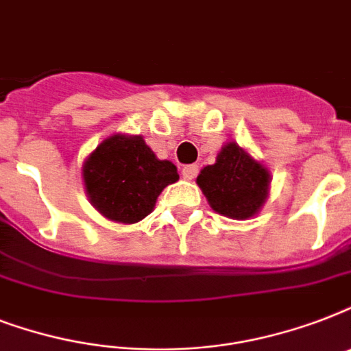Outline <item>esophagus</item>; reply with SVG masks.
Segmentation results:
<instances>
[{
	"instance_id": "1",
	"label": "esophagus",
	"mask_w": 351,
	"mask_h": 351,
	"mask_svg": "<svg viewBox=\"0 0 351 351\" xmlns=\"http://www.w3.org/2000/svg\"><path fill=\"white\" fill-rule=\"evenodd\" d=\"M198 173V165H186L184 169H182V176H184V180H193Z\"/></svg>"
}]
</instances>
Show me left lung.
Segmentation results:
<instances>
[{
    "label": "left lung",
    "mask_w": 351,
    "mask_h": 351,
    "mask_svg": "<svg viewBox=\"0 0 351 351\" xmlns=\"http://www.w3.org/2000/svg\"><path fill=\"white\" fill-rule=\"evenodd\" d=\"M198 187L215 213L233 220L255 217L266 204L271 173L261 160L230 140L222 145L215 164L197 176Z\"/></svg>",
    "instance_id": "left-lung-1"
}]
</instances>
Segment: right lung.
<instances>
[{
  "label": "right lung",
  "instance_id": "1",
  "mask_svg": "<svg viewBox=\"0 0 351 351\" xmlns=\"http://www.w3.org/2000/svg\"><path fill=\"white\" fill-rule=\"evenodd\" d=\"M82 178L90 206L104 219L136 224L180 176L173 162L153 153L142 134L114 132L85 158Z\"/></svg>",
  "mask_w": 351,
  "mask_h": 351
}]
</instances>
